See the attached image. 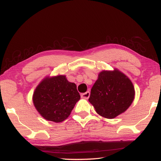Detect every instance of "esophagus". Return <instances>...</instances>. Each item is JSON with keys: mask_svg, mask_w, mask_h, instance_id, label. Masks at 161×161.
I'll list each match as a JSON object with an SVG mask.
<instances>
[{"mask_svg": "<svg viewBox=\"0 0 161 161\" xmlns=\"http://www.w3.org/2000/svg\"><path fill=\"white\" fill-rule=\"evenodd\" d=\"M89 96H90V92H85V93H83L81 94V98H83V99H88Z\"/></svg>", "mask_w": 161, "mask_h": 161, "instance_id": "34e87169", "label": "esophagus"}]
</instances>
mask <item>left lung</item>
Listing matches in <instances>:
<instances>
[{"mask_svg": "<svg viewBox=\"0 0 161 161\" xmlns=\"http://www.w3.org/2000/svg\"><path fill=\"white\" fill-rule=\"evenodd\" d=\"M134 97L132 81L115 68L112 71L103 70L99 73L91 89L89 102L100 116L114 119L129 108Z\"/></svg>", "mask_w": 161, "mask_h": 161, "instance_id": "obj_1", "label": "left lung"}]
</instances>
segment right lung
<instances>
[{
    "label": "right lung",
    "mask_w": 161,
    "mask_h": 161,
    "mask_svg": "<svg viewBox=\"0 0 161 161\" xmlns=\"http://www.w3.org/2000/svg\"><path fill=\"white\" fill-rule=\"evenodd\" d=\"M80 99L77 85L69 82L65 75L45 77L32 95L37 112L45 119L56 123L67 119Z\"/></svg>",
    "instance_id": "right-lung-1"
}]
</instances>
